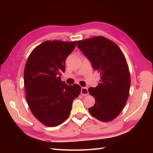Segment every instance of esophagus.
<instances>
[{"instance_id":"obj_1","label":"esophagus","mask_w":153,"mask_h":153,"mask_svg":"<svg viewBox=\"0 0 153 153\" xmlns=\"http://www.w3.org/2000/svg\"><path fill=\"white\" fill-rule=\"evenodd\" d=\"M89 94V91H88L87 88L86 87H82L81 88V94L86 96Z\"/></svg>"}]
</instances>
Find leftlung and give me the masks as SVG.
Listing matches in <instances>:
<instances>
[{
    "mask_svg": "<svg viewBox=\"0 0 153 153\" xmlns=\"http://www.w3.org/2000/svg\"><path fill=\"white\" fill-rule=\"evenodd\" d=\"M77 44L92 68L100 73V84L88 90L95 98L89 112L99 121H112L121 113L129 96L131 82L126 60L118 46L105 37L81 40Z\"/></svg>",
    "mask_w": 153,
    "mask_h": 153,
    "instance_id": "obj_1",
    "label": "left lung"
}]
</instances>
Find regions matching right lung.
I'll return each instance as SVG.
<instances>
[{
  "label": "right lung",
  "mask_w": 153,
  "mask_h": 153,
  "mask_svg": "<svg viewBox=\"0 0 153 153\" xmlns=\"http://www.w3.org/2000/svg\"><path fill=\"white\" fill-rule=\"evenodd\" d=\"M76 41H46L30 53L24 69L26 99L35 117L45 126L55 127L68 118L73 100L80 94L79 85L61 80L66 59Z\"/></svg>",
  "instance_id": "1"
}]
</instances>
